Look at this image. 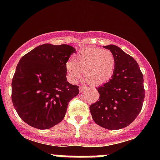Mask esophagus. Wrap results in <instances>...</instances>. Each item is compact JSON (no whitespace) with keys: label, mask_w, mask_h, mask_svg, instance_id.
Returning <instances> with one entry per match:
<instances>
[{"label":"esophagus","mask_w":160,"mask_h":160,"mask_svg":"<svg viewBox=\"0 0 160 160\" xmlns=\"http://www.w3.org/2000/svg\"><path fill=\"white\" fill-rule=\"evenodd\" d=\"M88 87H87L86 85H80V87H79V90H80V92H83L84 91V90H88Z\"/></svg>","instance_id":"obj_1"}]
</instances>
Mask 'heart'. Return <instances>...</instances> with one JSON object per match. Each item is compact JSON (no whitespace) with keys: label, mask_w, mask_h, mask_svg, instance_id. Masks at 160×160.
<instances>
[{"label":"heart","mask_w":160,"mask_h":160,"mask_svg":"<svg viewBox=\"0 0 160 160\" xmlns=\"http://www.w3.org/2000/svg\"><path fill=\"white\" fill-rule=\"evenodd\" d=\"M115 58L108 49L88 48L80 51L66 63L67 75L72 81L80 78L84 71L87 82L101 85L112 77L115 68Z\"/></svg>","instance_id":"obj_1"}]
</instances>
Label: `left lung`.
Listing matches in <instances>:
<instances>
[{"label":"left lung","instance_id":"8db88e82","mask_svg":"<svg viewBox=\"0 0 160 160\" xmlns=\"http://www.w3.org/2000/svg\"><path fill=\"white\" fill-rule=\"evenodd\" d=\"M115 58V68L108 82L97 88V102L90 106L93 120L109 130L121 129L137 118L145 98L143 74L136 61L114 45L104 46Z\"/></svg>","mask_w":160,"mask_h":160}]
</instances>
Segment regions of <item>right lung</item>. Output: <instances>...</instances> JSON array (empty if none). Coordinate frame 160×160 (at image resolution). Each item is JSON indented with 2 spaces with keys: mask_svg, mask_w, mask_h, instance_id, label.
<instances>
[{
  "mask_svg": "<svg viewBox=\"0 0 160 160\" xmlns=\"http://www.w3.org/2000/svg\"><path fill=\"white\" fill-rule=\"evenodd\" d=\"M76 50L68 45L43 44L23 56L11 83V100L30 126L48 129L65 117L79 87L67 81L66 63Z\"/></svg>",
  "mask_w": 160,
  "mask_h": 160,
  "instance_id": "obj_1",
  "label": "right lung"
}]
</instances>
